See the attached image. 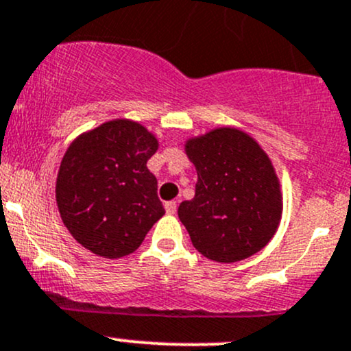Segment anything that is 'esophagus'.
Returning a JSON list of instances; mask_svg holds the SVG:
<instances>
[{
    "label": "esophagus",
    "instance_id": "1",
    "mask_svg": "<svg viewBox=\"0 0 351 351\" xmlns=\"http://www.w3.org/2000/svg\"><path fill=\"white\" fill-rule=\"evenodd\" d=\"M165 210H167L168 215L176 213V202H167L165 203Z\"/></svg>",
    "mask_w": 351,
    "mask_h": 351
}]
</instances>
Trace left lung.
<instances>
[{
	"instance_id": "left-lung-1",
	"label": "left lung",
	"mask_w": 351,
	"mask_h": 351,
	"mask_svg": "<svg viewBox=\"0 0 351 351\" xmlns=\"http://www.w3.org/2000/svg\"><path fill=\"white\" fill-rule=\"evenodd\" d=\"M184 152L195 165V198L178 217L203 256L234 263L268 245L282 219L283 196L271 160L255 138L232 126L190 138Z\"/></svg>"
}]
</instances>
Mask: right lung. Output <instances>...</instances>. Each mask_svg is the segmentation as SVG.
Returning a JSON list of instances; mask_svg holds the SVG:
<instances>
[{
  "label": "right lung",
  "mask_w": 351,
  "mask_h": 351,
  "mask_svg": "<svg viewBox=\"0 0 351 351\" xmlns=\"http://www.w3.org/2000/svg\"><path fill=\"white\" fill-rule=\"evenodd\" d=\"M158 140L140 123L111 119L68 146L56 178V203L71 237L95 255L133 253L165 215L156 176L146 168Z\"/></svg>",
  "instance_id": "1"
}]
</instances>
